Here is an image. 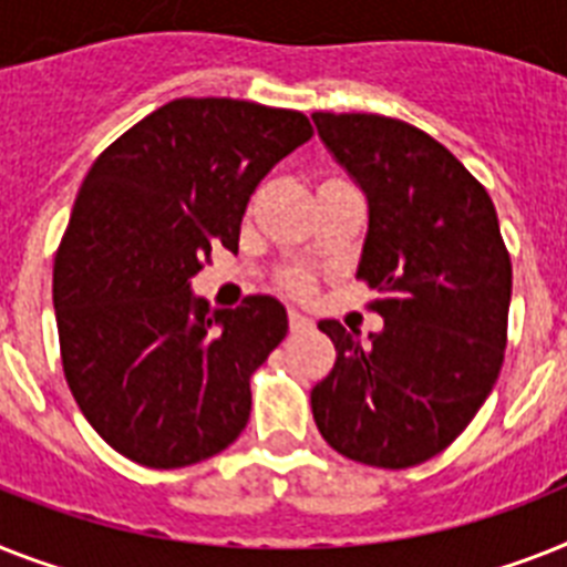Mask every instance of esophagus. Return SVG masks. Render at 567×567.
Instances as JSON below:
<instances>
[{
  "instance_id": "obj_1",
  "label": "esophagus",
  "mask_w": 567,
  "mask_h": 567,
  "mask_svg": "<svg viewBox=\"0 0 567 567\" xmlns=\"http://www.w3.org/2000/svg\"><path fill=\"white\" fill-rule=\"evenodd\" d=\"M289 327H292V333H307V330L316 327V321L310 316H303V312L289 310Z\"/></svg>"
}]
</instances>
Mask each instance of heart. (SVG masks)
<instances>
[{"instance_id": "heart-1", "label": "heart", "mask_w": 567, "mask_h": 567, "mask_svg": "<svg viewBox=\"0 0 567 567\" xmlns=\"http://www.w3.org/2000/svg\"><path fill=\"white\" fill-rule=\"evenodd\" d=\"M295 287H303V280H295Z\"/></svg>"}]
</instances>
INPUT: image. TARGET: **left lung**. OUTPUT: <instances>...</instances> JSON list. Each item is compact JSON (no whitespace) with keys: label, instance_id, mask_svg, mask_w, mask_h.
<instances>
[{"label":"left lung","instance_id":"8db88e82","mask_svg":"<svg viewBox=\"0 0 567 567\" xmlns=\"http://www.w3.org/2000/svg\"><path fill=\"white\" fill-rule=\"evenodd\" d=\"M318 138L368 203L357 264L379 298L368 339L324 318L336 364L312 388L339 455L405 470L455 441L493 391L507 344L513 266L495 205L441 142L405 121L312 112Z\"/></svg>","mask_w":567,"mask_h":567}]
</instances>
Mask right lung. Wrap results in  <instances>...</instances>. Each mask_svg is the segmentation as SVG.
<instances>
[{
  "label": "right lung",
  "instance_id": "obj_1",
  "mask_svg": "<svg viewBox=\"0 0 567 567\" xmlns=\"http://www.w3.org/2000/svg\"><path fill=\"white\" fill-rule=\"evenodd\" d=\"M312 138L307 115L176 97L97 156L54 260L65 382L115 452L179 470L249 423L255 368L287 336V307L251 295L210 310L190 289L210 246L237 251L264 176Z\"/></svg>",
  "mask_w": 567,
  "mask_h": 567
}]
</instances>
